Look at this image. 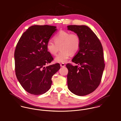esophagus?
Masks as SVG:
<instances>
[{
	"label": "esophagus",
	"instance_id": "obj_1",
	"mask_svg": "<svg viewBox=\"0 0 121 121\" xmlns=\"http://www.w3.org/2000/svg\"><path fill=\"white\" fill-rule=\"evenodd\" d=\"M65 64H64V63H62V64H60V66H61V67H65Z\"/></svg>",
	"mask_w": 121,
	"mask_h": 121
}]
</instances>
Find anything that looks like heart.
Masks as SVG:
<instances>
[{
  "mask_svg": "<svg viewBox=\"0 0 121 121\" xmlns=\"http://www.w3.org/2000/svg\"><path fill=\"white\" fill-rule=\"evenodd\" d=\"M54 40L49 41L47 43L46 48L50 54L56 56L60 47L61 51L55 58V61L56 62H66L70 54H76L80 48V38L75 33H70L64 30H60L54 36Z\"/></svg>",
  "mask_w": 121,
  "mask_h": 121,
  "instance_id": "obj_1",
  "label": "heart"
}]
</instances>
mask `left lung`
<instances>
[{
	"label": "left lung",
	"instance_id": "8db88e82",
	"mask_svg": "<svg viewBox=\"0 0 121 121\" xmlns=\"http://www.w3.org/2000/svg\"><path fill=\"white\" fill-rule=\"evenodd\" d=\"M68 29L80 37V48L72 62L67 64V84L73 93L83 96L93 92L99 85L105 67L102 43L94 32L85 26L70 25Z\"/></svg>",
	"mask_w": 121,
	"mask_h": 121
}]
</instances>
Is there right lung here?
<instances>
[{
	"mask_svg": "<svg viewBox=\"0 0 121 121\" xmlns=\"http://www.w3.org/2000/svg\"><path fill=\"white\" fill-rule=\"evenodd\" d=\"M56 26L44 25L29 27L18 41L14 52L16 75L28 93L39 95L51 88L52 77L60 68L57 63L48 66L54 59L46 44Z\"/></svg>",
	"mask_w": 121,
	"mask_h": 121,
	"instance_id": "add662e5",
	"label": "right lung"
}]
</instances>
